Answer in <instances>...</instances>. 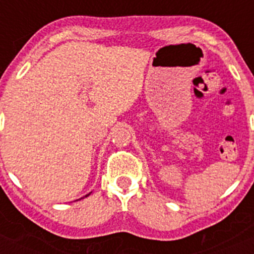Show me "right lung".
Here are the masks:
<instances>
[{
    "mask_svg": "<svg viewBox=\"0 0 254 254\" xmlns=\"http://www.w3.org/2000/svg\"><path fill=\"white\" fill-rule=\"evenodd\" d=\"M90 193H91V192H90ZM90 193H87V194H86V196H85V197H87V196H89V194H90ZM82 198H84V197H82ZM80 199H81V198H80Z\"/></svg>",
    "mask_w": 254,
    "mask_h": 254,
    "instance_id": "right-lung-1",
    "label": "right lung"
}]
</instances>
